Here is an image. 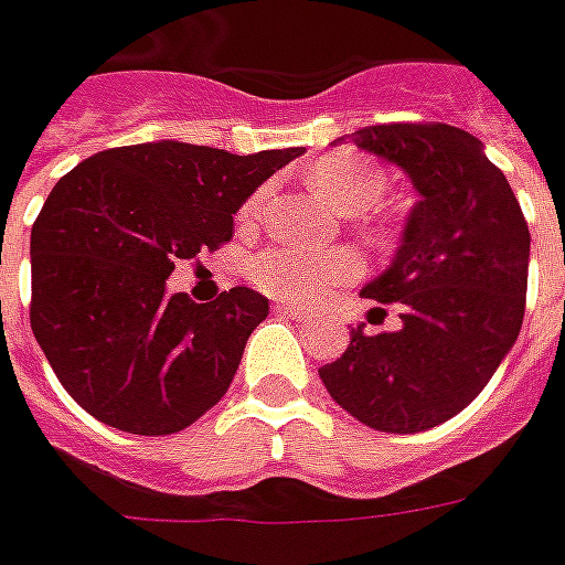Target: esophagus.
Listing matches in <instances>:
<instances>
[{"mask_svg":"<svg viewBox=\"0 0 565 565\" xmlns=\"http://www.w3.org/2000/svg\"><path fill=\"white\" fill-rule=\"evenodd\" d=\"M277 309H279V312H282V316L295 318V321H312V316H309L307 309L295 307V303H279Z\"/></svg>","mask_w":565,"mask_h":565,"instance_id":"esophagus-1","label":"esophagus"}]
</instances>
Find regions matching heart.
Listing matches in <instances>:
<instances>
[{
	"instance_id": "b5f03b06",
	"label": "heart",
	"mask_w": 565,
	"mask_h": 565,
	"mask_svg": "<svg viewBox=\"0 0 565 565\" xmlns=\"http://www.w3.org/2000/svg\"><path fill=\"white\" fill-rule=\"evenodd\" d=\"M309 186L318 196L328 199L330 205L339 207L342 214H363L375 207L387 190V181L379 169L366 163L358 154H330L318 160L309 172ZM267 199V186H258L256 193L241 205V223H256L262 205ZM387 228L372 232V241H390ZM247 277L258 291L270 298L288 300V303H321L328 300L337 288L348 286L351 279L360 277V258L351 249H312L286 247V244H270L249 256Z\"/></svg>"
}]
</instances>
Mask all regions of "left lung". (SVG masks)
Instances as JSON below:
<instances>
[{
  "mask_svg": "<svg viewBox=\"0 0 565 565\" xmlns=\"http://www.w3.org/2000/svg\"><path fill=\"white\" fill-rule=\"evenodd\" d=\"M396 163L419 193L396 258L363 295L402 303V328L351 330L345 354L318 369L363 426L414 435L447 423L489 384L519 339L530 232L507 175L452 125H372L351 134Z\"/></svg>",
  "mask_w": 565,
  "mask_h": 565,
  "instance_id": "left-lung-1",
  "label": "left lung"
}]
</instances>
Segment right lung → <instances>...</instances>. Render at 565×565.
<instances>
[{"label":"right lung","instance_id":"add662e5","mask_svg":"<svg viewBox=\"0 0 565 565\" xmlns=\"http://www.w3.org/2000/svg\"><path fill=\"white\" fill-rule=\"evenodd\" d=\"M303 148L228 154L142 142L86 157L32 226L29 321L79 408L130 435H175L226 396L267 298L167 295L181 258L232 241L237 207Z\"/></svg>","mask_w":565,"mask_h":565}]
</instances>
